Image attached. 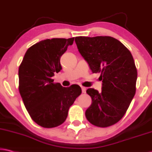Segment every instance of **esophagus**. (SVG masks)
<instances>
[{"label":"esophagus","instance_id":"34e87169","mask_svg":"<svg viewBox=\"0 0 152 152\" xmlns=\"http://www.w3.org/2000/svg\"><path fill=\"white\" fill-rule=\"evenodd\" d=\"M81 88H82V92H83V93H85L86 92V88L85 87V86H81Z\"/></svg>","mask_w":152,"mask_h":152}]
</instances>
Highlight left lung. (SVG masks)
Listing matches in <instances>:
<instances>
[{
	"mask_svg": "<svg viewBox=\"0 0 152 152\" xmlns=\"http://www.w3.org/2000/svg\"><path fill=\"white\" fill-rule=\"evenodd\" d=\"M75 42L93 73H99L103 83L102 92L86 91L92 99L86 119L98 127L112 126L126 114L135 95L137 70L132 55L111 37H77Z\"/></svg>",
	"mask_w": 152,
	"mask_h": 152,
	"instance_id": "1",
	"label": "left lung"
}]
</instances>
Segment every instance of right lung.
Segmentation results:
<instances>
[{"label": "right lung", "mask_w": 152, "mask_h": 152, "mask_svg": "<svg viewBox=\"0 0 152 152\" xmlns=\"http://www.w3.org/2000/svg\"><path fill=\"white\" fill-rule=\"evenodd\" d=\"M74 38L41 40L26 51L19 67V91L31 118L44 128H53L66 120L69 107L80 95V86L63 87L52 77L62 69L61 55Z\"/></svg>", "instance_id": "right-lung-1"}]
</instances>
